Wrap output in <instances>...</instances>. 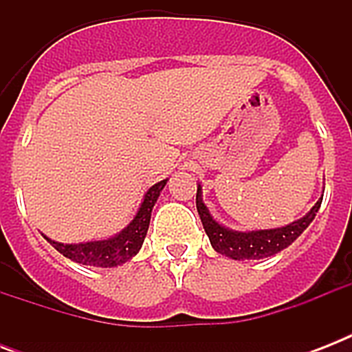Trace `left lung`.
<instances>
[{"label":"left lung","mask_w":352,"mask_h":352,"mask_svg":"<svg viewBox=\"0 0 352 352\" xmlns=\"http://www.w3.org/2000/svg\"><path fill=\"white\" fill-rule=\"evenodd\" d=\"M322 199L318 201L307 212L301 219L294 221L281 228H270V230H252V232H235L219 225L217 221L210 215V210L203 203V188L197 186V212L201 217V223L204 226V232L210 237V243L214 246L215 252H219L223 256L232 257V259H263V257L274 256L278 252L285 250L287 246L292 245L307 226L311 225L312 219L316 217L318 210L322 206Z\"/></svg>","instance_id":"left-lung-1"}]
</instances>
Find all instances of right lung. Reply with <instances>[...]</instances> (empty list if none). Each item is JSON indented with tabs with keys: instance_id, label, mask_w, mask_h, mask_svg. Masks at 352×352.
I'll return each instance as SVG.
<instances>
[{
	"instance_id": "1",
	"label": "right lung",
	"mask_w": 352,
	"mask_h": 352,
	"mask_svg": "<svg viewBox=\"0 0 352 352\" xmlns=\"http://www.w3.org/2000/svg\"><path fill=\"white\" fill-rule=\"evenodd\" d=\"M166 182H168V179L157 182V184L149 188L131 223L113 237H107V239L102 241H87V243H71V245H67V243L63 245V243L52 241L47 235H43V237L71 261L102 268L118 267L122 263L129 261L133 256H137V252L140 250L144 237L148 234L151 210H153L162 188L166 186Z\"/></svg>"
}]
</instances>
